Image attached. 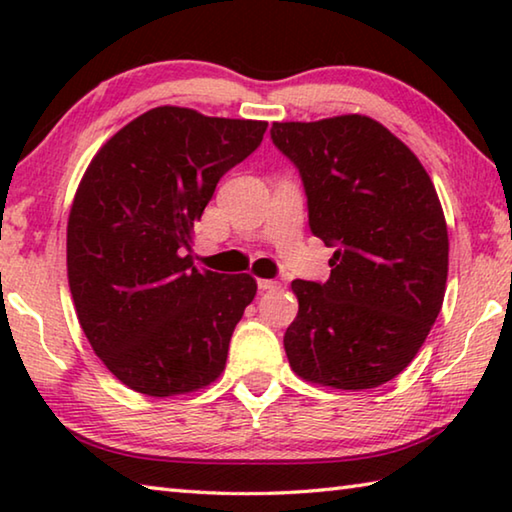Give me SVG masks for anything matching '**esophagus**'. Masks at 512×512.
Returning <instances> with one entry per match:
<instances>
[{"instance_id":"esophagus-1","label":"esophagus","mask_w":512,"mask_h":512,"mask_svg":"<svg viewBox=\"0 0 512 512\" xmlns=\"http://www.w3.org/2000/svg\"><path fill=\"white\" fill-rule=\"evenodd\" d=\"M257 287H259V291H275V289H280V282H277V280H259Z\"/></svg>"}]
</instances>
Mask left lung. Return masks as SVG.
Wrapping results in <instances>:
<instances>
[{
    "instance_id": "left-lung-1",
    "label": "left lung",
    "mask_w": 512,
    "mask_h": 512,
    "mask_svg": "<svg viewBox=\"0 0 512 512\" xmlns=\"http://www.w3.org/2000/svg\"><path fill=\"white\" fill-rule=\"evenodd\" d=\"M271 140L300 173L309 230L334 248L327 282H291V368L343 391L386 384L418 354L445 298L449 239L429 173L361 115L273 124Z\"/></svg>"
}]
</instances>
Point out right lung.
<instances>
[{
    "mask_svg": "<svg viewBox=\"0 0 512 512\" xmlns=\"http://www.w3.org/2000/svg\"><path fill=\"white\" fill-rule=\"evenodd\" d=\"M266 121L144 112L94 155L67 223V277L85 336L121 384L183 395L221 375L253 277L183 257L216 183L264 140Z\"/></svg>",
    "mask_w": 512,
    "mask_h": 512,
    "instance_id": "right-lung-1",
    "label": "right lung"
}]
</instances>
